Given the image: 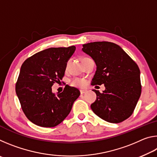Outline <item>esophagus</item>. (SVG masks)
<instances>
[{"label": "esophagus", "mask_w": 157, "mask_h": 157, "mask_svg": "<svg viewBox=\"0 0 157 157\" xmlns=\"http://www.w3.org/2000/svg\"><path fill=\"white\" fill-rule=\"evenodd\" d=\"M79 91H80V94H85V93H86V92H87L86 90H84V89L79 90Z\"/></svg>", "instance_id": "1"}]
</instances>
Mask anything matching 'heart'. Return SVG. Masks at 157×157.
Returning a JSON list of instances; mask_svg holds the SVG:
<instances>
[{"mask_svg": "<svg viewBox=\"0 0 157 157\" xmlns=\"http://www.w3.org/2000/svg\"><path fill=\"white\" fill-rule=\"evenodd\" d=\"M86 84V82L80 78H74L71 81V85L76 87H83Z\"/></svg>", "mask_w": 157, "mask_h": 157, "instance_id": "1", "label": "heart"}]
</instances>
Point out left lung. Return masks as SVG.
Masks as SVG:
<instances>
[{
  "label": "left lung",
  "mask_w": 157,
  "mask_h": 157,
  "mask_svg": "<svg viewBox=\"0 0 157 157\" xmlns=\"http://www.w3.org/2000/svg\"><path fill=\"white\" fill-rule=\"evenodd\" d=\"M82 46L97 66L91 85L105 86L102 93L94 90L97 97L91 109L109 123H121L132 115L141 94L139 66L114 43L95 41Z\"/></svg>",
  "instance_id": "left-lung-1"
}]
</instances>
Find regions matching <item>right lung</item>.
Listing matches in <instances>:
<instances>
[{"mask_svg":"<svg viewBox=\"0 0 157 157\" xmlns=\"http://www.w3.org/2000/svg\"><path fill=\"white\" fill-rule=\"evenodd\" d=\"M76 49L50 48L28 58L21 66L16 93L25 115L43 127L58 125L66 118L80 92L66 85L62 93L52 92V86L62 80L68 61Z\"/></svg>","mask_w":157,"mask_h":157,"instance_id":"right-lung-1","label":"right lung"}]
</instances>
